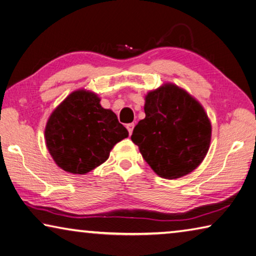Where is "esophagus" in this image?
<instances>
[{"mask_svg": "<svg viewBox=\"0 0 256 256\" xmlns=\"http://www.w3.org/2000/svg\"><path fill=\"white\" fill-rule=\"evenodd\" d=\"M134 127H135V124H127V129H128V132H129V135H132V134Z\"/></svg>", "mask_w": 256, "mask_h": 256, "instance_id": "obj_1", "label": "esophagus"}]
</instances>
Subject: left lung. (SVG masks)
<instances>
[{"instance_id": "left-lung-1", "label": "left lung", "mask_w": 256, "mask_h": 256, "mask_svg": "<svg viewBox=\"0 0 256 256\" xmlns=\"http://www.w3.org/2000/svg\"><path fill=\"white\" fill-rule=\"evenodd\" d=\"M145 118L132 140L158 176L177 179L198 168L210 148L212 126L198 100L166 82L145 95Z\"/></svg>"}]
</instances>
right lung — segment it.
Masks as SVG:
<instances>
[{"mask_svg":"<svg viewBox=\"0 0 256 256\" xmlns=\"http://www.w3.org/2000/svg\"><path fill=\"white\" fill-rule=\"evenodd\" d=\"M85 88L70 93L54 108L45 126V143L62 170L85 174L106 162L116 143L128 137L116 113Z\"/></svg>","mask_w":256,"mask_h":256,"instance_id":"obj_1","label":"right lung"}]
</instances>
